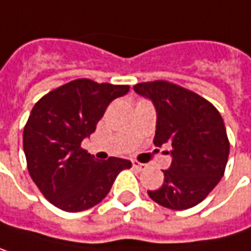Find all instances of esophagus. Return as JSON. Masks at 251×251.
I'll use <instances>...</instances> for the list:
<instances>
[{
	"label": "esophagus",
	"mask_w": 251,
	"mask_h": 251,
	"mask_svg": "<svg viewBox=\"0 0 251 251\" xmlns=\"http://www.w3.org/2000/svg\"><path fill=\"white\" fill-rule=\"evenodd\" d=\"M132 165H133V168H135V170H138V171H142V170H145V168H147V165H145V164H141V162H136V161H133V162H132Z\"/></svg>",
	"instance_id": "obj_1"
}]
</instances>
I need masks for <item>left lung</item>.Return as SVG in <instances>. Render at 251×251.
<instances>
[{"mask_svg":"<svg viewBox=\"0 0 251 251\" xmlns=\"http://www.w3.org/2000/svg\"><path fill=\"white\" fill-rule=\"evenodd\" d=\"M133 90L156 110L153 145L172 156L164 184L148 195L159 205L187 210L201 202L223 178L230 144L216 107L197 93L168 81L139 83Z\"/></svg>","mask_w":251,"mask_h":251,"instance_id":"8db88e82","label":"left lung"}]
</instances>
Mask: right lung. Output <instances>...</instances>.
<instances>
[{
  "label": "right lung",
  "mask_w": 251,
  "mask_h": 251,
  "mask_svg": "<svg viewBox=\"0 0 251 251\" xmlns=\"http://www.w3.org/2000/svg\"><path fill=\"white\" fill-rule=\"evenodd\" d=\"M129 86L73 80L35 103L23 133L28 172L43 195L60 210L77 213L99 204L113 181L132 162L96 159L80 148L106 107L125 96Z\"/></svg>",
  "instance_id": "obj_1"
}]
</instances>
